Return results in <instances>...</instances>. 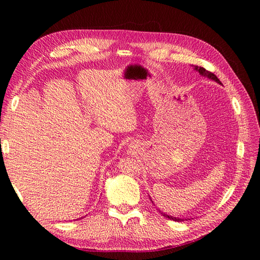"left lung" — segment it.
Here are the masks:
<instances>
[{"label":"left lung","instance_id":"left-lung-1","mask_svg":"<svg viewBox=\"0 0 260 260\" xmlns=\"http://www.w3.org/2000/svg\"><path fill=\"white\" fill-rule=\"evenodd\" d=\"M196 70H198L199 73H200L202 76H207V77H209V78H211V79H213V80H215L217 82H219V84H221V81H220L219 79H218V77L215 76L213 73H211V71H209V70H207V69H204L203 67H198V66H196ZM165 218H169V219H171V220H174V221H184L183 219H179V218H175V217H170V215H168V214H165V213H162Z\"/></svg>","mask_w":260,"mask_h":260}]
</instances>
